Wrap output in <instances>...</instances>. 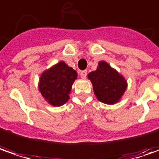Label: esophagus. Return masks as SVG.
I'll return each mask as SVG.
<instances>
[{
    "instance_id": "1",
    "label": "esophagus",
    "mask_w": 159,
    "mask_h": 159,
    "mask_svg": "<svg viewBox=\"0 0 159 159\" xmlns=\"http://www.w3.org/2000/svg\"><path fill=\"white\" fill-rule=\"evenodd\" d=\"M80 75H81V77H82L83 79H85L86 76H87V70H83V71H81V72H80Z\"/></svg>"
}]
</instances>
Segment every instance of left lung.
Listing matches in <instances>:
<instances>
[{
  "instance_id": "left-lung-1",
  "label": "left lung",
  "mask_w": 159,
  "mask_h": 159,
  "mask_svg": "<svg viewBox=\"0 0 159 159\" xmlns=\"http://www.w3.org/2000/svg\"><path fill=\"white\" fill-rule=\"evenodd\" d=\"M99 101L112 105L118 102L127 88V81L106 61H99L95 71L88 75Z\"/></svg>"
}]
</instances>
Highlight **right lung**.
I'll return each mask as SVG.
<instances>
[{"instance_id": "add662e5", "label": "right lung", "mask_w": 159, "mask_h": 159, "mask_svg": "<svg viewBox=\"0 0 159 159\" xmlns=\"http://www.w3.org/2000/svg\"><path fill=\"white\" fill-rule=\"evenodd\" d=\"M77 73L64 61L54 65L40 76L39 89L50 105L60 107L69 100L72 84Z\"/></svg>"}]
</instances>
